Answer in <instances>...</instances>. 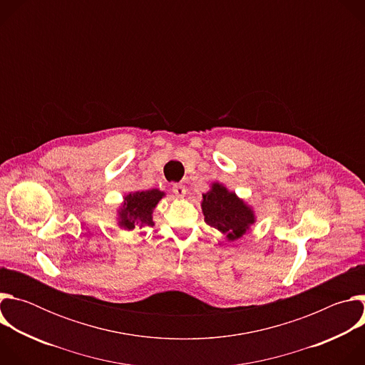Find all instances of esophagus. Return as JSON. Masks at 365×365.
I'll use <instances>...</instances> for the list:
<instances>
[{
    "label": "esophagus",
    "mask_w": 365,
    "mask_h": 365,
    "mask_svg": "<svg viewBox=\"0 0 365 365\" xmlns=\"http://www.w3.org/2000/svg\"><path fill=\"white\" fill-rule=\"evenodd\" d=\"M173 193H175L178 197H185V195H186V187H185V185H182V183H175V185H173Z\"/></svg>",
    "instance_id": "obj_1"
}]
</instances>
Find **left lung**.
<instances>
[{
	"label": "left lung",
	"instance_id": "obj_1",
	"mask_svg": "<svg viewBox=\"0 0 365 365\" xmlns=\"http://www.w3.org/2000/svg\"><path fill=\"white\" fill-rule=\"evenodd\" d=\"M200 206L206 224L218 230L230 242L250 232L257 221L252 206L220 182H212L210 190L202 195Z\"/></svg>",
	"mask_w": 365,
	"mask_h": 365
}]
</instances>
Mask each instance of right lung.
<instances>
[{"label":"right lung","instance_id":"1","mask_svg":"<svg viewBox=\"0 0 365 365\" xmlns=\"http://www.w3.org/2000/svg\"><path fill=\"white\" fill-rule=\"evenodd\" d=\"M165 196L166 193L159 189L138 190L125 195L121 206L117 210L118 227L125 231H133L134 228L154 225L153 211Z\"/></svg>","mask_w":365,"mask_h":365}]
</instances>
